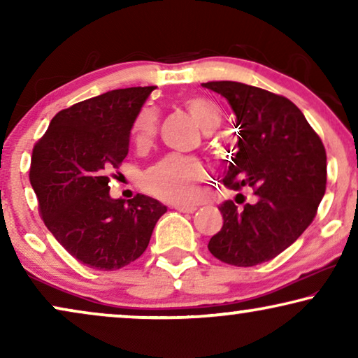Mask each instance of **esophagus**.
<instances>
[{"mask_svg": "<svg viewBox=\"0 0 358 358\" xmlns=\"http://www.w3.org/2000/svg\"><path fill=\"white\" fill-rule=\"evenodd\" d=\"M174 208L178 210V212H182V213H194L197 207L195 205H174Z\"/></svg>", "mask_w": 358, "mask_h": 358, "instance_id": "1", "label": "esophagus"}]
</instances>
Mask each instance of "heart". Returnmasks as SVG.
Wrapping results in <instances>:
<instances>
[{"label": "heart", "instance_id": "heart-1", "mask_svg": "<svg viewBox=\"0 0 358 358\" xmlns=\"http://www.w3.org/2000/svg\"><path fill=\"white\" fill-rule=\"evenodd\" d=\"M185 107L203 131L217 129L222 119L218 106L207 97H190ZM159 127V114L153 106L146 104L136 112L130 127V136L138 148H145L155 140ZM200 168L195 161L182 155H169L145 171L141 185L146 192L173 203H187L200 194Z\"/></svg>", "mask_w": 358, "mask_h": 358}]
</instances>
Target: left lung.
Instances as JSON below:
<instances>
[{"mask_svg":"<svg viewBox=\"0 0 358 358\" xmlns=\"http://www.w3.org/2000/svg\"><path fill=\"white\" fill-rule=\"evenodd\" d=\"M231 106L239 134L223 185L243 194L220 203L223 227L208 251L218 261L252 267L277 257L310 227L326 192V150L290 99L236 81H208ZM242 207L239 208L238 205Z\"/></svg>","mask_w":358,"mask_h":358,"instance_id":"8db88e82","label":"left lung"}]
</instances>
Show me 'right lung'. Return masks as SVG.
<instances>
[{
  "mask_svg": "<svg viewBox=\"0 0 358 358\" xmlns=\"http://www.w3.org/2000/svg\"><path fill=\"white\" fill-rule=\"evenodd\" d=\"M151 91L125 87L76 102L34 145L29 179L43 223L73 257L97 271L136 261L168 210L141 194L127 202L109 195L112 171L129 153L131 120Z\"/></svg>",
  "mask_w": 358,
  "mask_h": 358,
  "instance_id": "obj_1",
  "label": "right lung"
}]
</instances>
